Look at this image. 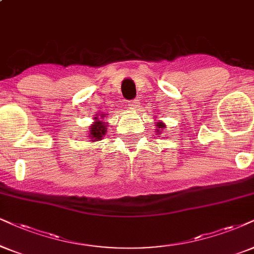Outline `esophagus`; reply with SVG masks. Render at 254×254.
I'll return each mask as SVG.
<instances>
[{"label":"esophagus","mask_w":254,"mask_h":254,"mask_svg":"<svg viewBox=\"0 0 254 254\" xmlns=\"http://www.w3.org/2000/svg\"><path fill=\"white\" fill-rule=\"evenodd\" d=\"M129 107L132 110H136V109L139 108V101L138 99H132V101L129 102Z\"/></svg>","instance_id":"esophagus-1"}]
</instances>
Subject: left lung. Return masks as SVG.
Here are the masks:
<instances>
[{
	"label": "left lung",
	"instance_id": "8db88e82",
	"mask_svg": "<svg viewBox=\"0 0 254 254\" xmlns=\"http://www.w3.org/2000/svg\"><path fill=\"white\" fill-rule=\"evenodd\" d=\"M156 127H157V132H160V131L165 127V124L162 123V122H158V123L156 124Z\"/></svg>",
	"mask_w": 254,
	"mask_h": 254
}]
</instances>
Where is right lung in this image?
I'll use <instances>...</instances> for the list:
<instances>
[{
    "label": "right lung",
    "mask_w": 254,
    "mask_h": 254,
    "mask_svg": "<svg viewBox=\"0 0 254 254\" xmlns=\"http://www.w3.org/2000/svg\"><path fill=\"white\" fill-rule=\"evenodd\" d=\"M104 114H101V117H95V122L90 125L89 127V138L92 140V142H97V140H101L103 136L107 133L108 125L105 122H103Z\"/></svg>",
    "instance_id": "right-lung-1"
}]
</instances>
